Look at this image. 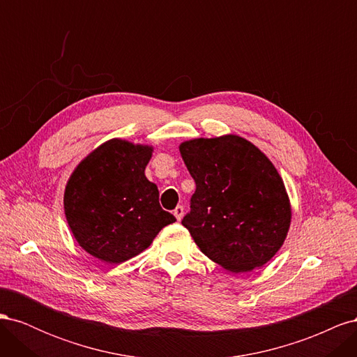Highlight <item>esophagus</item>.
<instances>
[{
    "label": "esophagus",
    "mask_w": 357,
    "mask_h": 357,
    "mask_svg": "<svg viewBox=\"0 0 357 357\" xmlns=\"http://www.w3.org/2000/svg\"><path fill=\"white\" fill-rule=\"evenodd\" d=\"M183 214H185V208H183L181 205H177V207L174 208V215H176V219H177V220H181Z\"/></svg>",
    "instance_id": "1"
}]
</instances>
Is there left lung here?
<instances>
[{
    "label": "left lung",
    "mask_w": 357,
    "mask_h": 357,
    "mask_svg": "<svg viewBox=\"0 0 357 357\" xmlns=\"http://www.w3.org/2000/svg\"><path fill=\"white\" fill-rule=\"evenodd\" d=\"M180 153L197 185L181 225L201 252L235 274L265 265L283 245L291 218L271 160L238 135L190 139Z\"/></svg>",
    "instance_id": "obj_1"
}]
</instances>
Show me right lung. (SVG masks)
<instances>
[{
	"label": "right lung",
	"instance_id": "1",
	"mask_svg": "<svg viewBox=\"0 0 357 357\" xmlns=\"http://www.w3.org/2000/svg\"><path fill=\"white\" fill-rule=\"evenodd\" d=\"M152 147L110 139L86 156L71 174L63 208L77 243L107 264H122L152 244L176 222L162 210L159 190L144 176Z\"/></svg>",
	"mask_w": 357,
	"mask_h": 357
}]
</instances>
